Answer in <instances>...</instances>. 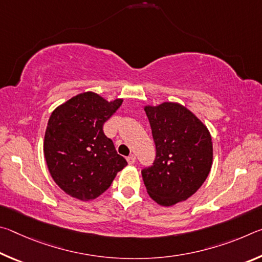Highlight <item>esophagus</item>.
Returning a JSON list of instances; mask_svg holds the SVG:
<instances>
[{"label":"esophagus","instance_id":"34e87169","mask_svg":"<svg viewBox=\"0 0 262 262\" xmlns=\"http://www.w3.org/2000/svg\"><path fill=\"white\" fill-rule=\"evenodd\" d=\"M127 162L129 164H134L136 162V157L134 156V155H130V156L127 157Z\"/></svg>","mask_w":262,"mask_h":262}]
</instances>
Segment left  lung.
Masks as SVG:
<instances>
[{
    "instance_id": "obj_1",
    "label": "left lung",
    "mask_w": 262,
    "mask_h": 262,
    "mask_svg": "<svg viewBox=\"0 0 262 262\" xmlns=\"http://www.w3.org/2000/svg\"><path fill=\"white\" fill-rule=\"evenodd\" d=\"M156 157L142 170L150 198L161 206L187 200L205 183L212 164V142L207 127L183 105L145 106Z\"/></svg>"
}]
</instances>
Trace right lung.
Wrapping results in <instances>:
<instances>
[{
    "mask_svg": "<svg viewBox=\"0 0 262 262\" xmlns=\"http://www.w3.org/2000/svg\"><path fill=\"white\" fill-rule=\"evenodd\" d=\"M121 104L122 99L108 103L94 92H84L53 111L43 155L52 178L70 196L94 200L127 165L103 130Z\"/></svg>",
    "mask_w": 262,
    "mask_h": 262,
    "instance_id": "obj_1",
    "label": "right lung"
}]
</instances>
